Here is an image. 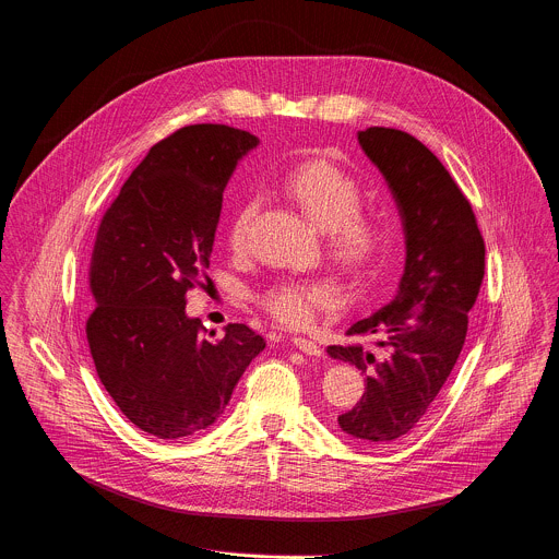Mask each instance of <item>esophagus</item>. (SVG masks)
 Instances as JSON below:
<instances>
[{
  "label": "esophagus",
  "mask_w": 559,
  "mask_h": 559,
  "mask_svg": "<svg viewBox=\"0 0 559 559\" xmlns=\"http://www.w3.org/2000/svg\"><path fill=\"white\" fill-rule=\"evenodd\" d=\"M292 342H294L296 348H300V350L307 353V355H320V353H322V348H320L316 342L307 340V337H294Z\"/></svg>",
  "instance_id": "1"
}]
</instances>
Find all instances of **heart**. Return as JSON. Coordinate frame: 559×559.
Masks as SVG:
<instances>
[{"label": "heart", "instance_id": "b5f03b06", "mask_svg": "<svg viewBox=\"0 0 559 559\" xmlns=\"http://www.w3.org/2000/svg\"><path fill=\"white\" fill-rule=\"evenodd\" d=\"M285 189L307 217L326 230L329 252L346 272L364 276L384 261L395 239V219L386 211L361 209V183L350 173L326 159H309L287 173ZM257 213L259 198H248L237 209L228 226L230 250H246ZM257 300L276 322L305 329L337 302V292L318 278H281Z\"/></svg>", "mask_w": 559, "mask_h": 559}]
</instances>
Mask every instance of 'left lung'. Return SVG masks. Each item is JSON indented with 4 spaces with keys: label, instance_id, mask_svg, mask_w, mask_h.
<instances>
[{
    "label": "left lung",
    "instance_id": "1",
    "mask_svg": "<svg viewBox=\"0 0 559 559\" xmlns=\"http://www.w3.org/2000/svg\"><path fill=\"white\" fill-rule=\"evenodd\" d=\"M357 140L400 206L406 270L397 296L346 331L370 337L378 350L357 342L326 350L366 376L364 395L337 417L340 428L380 445L408 435L448 382L483 285L485 243L472 204L424 142L391 127H368Z\"/></svg>",
    "mask_w": 559,
    "mask_h": 559
}]
</instances>
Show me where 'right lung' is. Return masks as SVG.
<instances>
[{"instance_id": "obj_1", "label": "right lung", "mask_w": 559, "mask_h": 559, "mask_svg": "<svg viewBox=\"0 0 559 559\" xmlns=\"http://www.w3.org/2000/svg\"><path fill=\"white\" fill-rule=\"evenodd\" d=\"M259 138L189 124L153 144L105 211L90 261L85 333L98 380L120 413L157 439L217 421L263 335L233 322L217 340L186 316L209 278L226 183Z\"/></svg>"}]
</instances>
